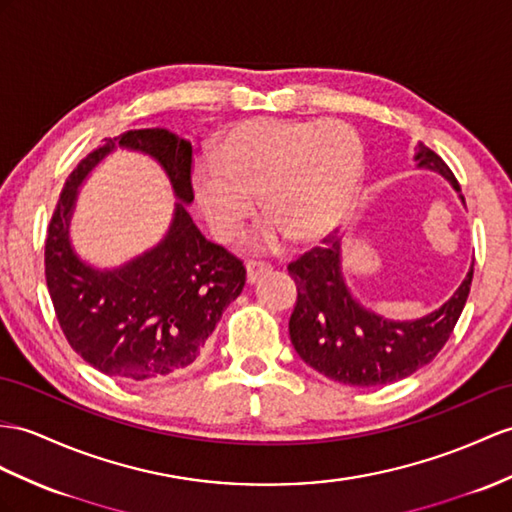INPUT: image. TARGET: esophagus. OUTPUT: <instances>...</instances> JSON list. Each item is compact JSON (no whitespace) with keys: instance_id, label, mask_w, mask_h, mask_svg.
I'll return each instance as SVG.
<instances>
[{"instance_id":"34e87169","label":"esophagus","mask_w":512,"mask_h":512,"mask_svg":"<svg viewBox=\"0 0 512 512\" xmlns=\"http://www.w3.org/2000/svg\"><path fill=\"white\" fill-rule=\"evenodd\" d=\"M247 282L254 284L263 273L271 271V265L265 263V260H247Z\"/></svg>"}]
</instances>
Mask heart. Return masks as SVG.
Returning a JSON list of instances; mask_svg holds the SVG:
<instances>
[{
    "label": "heart",
    "mask_w": 512,
    "mask_h": 512,
    "mask_svg": "<svg viewBox=\"0 0 512 512\" xmlns=\"http://www.w3.org/2000/svg\"><path fill=\"white\" fill-rule=\"evenodd\" d=\"M363 173L365 147L350 123L258 117L221 136L193 191L223 243L243 234L260 195L269 243L313 245L350 215Z\"/></svg>",
    "instance_id": "heart-1"
}]
</instances>
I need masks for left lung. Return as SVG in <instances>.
Here are the masks:
<instances>
[{
    "label": "left lung",
    "mask_w": 512,
    "mask_h": 512,
    "mask_svg": "<svg viewBox=\"0 0 512 512\" xmlns=\"http://www.w3.org/2000/svg\"><path fill=\"white\" fill-rule=\"evenodd\" d=\"M415 160L419 167L443 173L460 191L452 169L428 145H417ZM286 269L297 286L289 321L295 352L326 378L350 386H384L432 363L454 332L473 280L471 269L450 302L428 317L389 321L369 313L347 289L334 232Z\"/></svg>",
    "instance_id": "obj_1"
}]
</instances>
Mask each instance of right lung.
Masks as SVG:
<instances>
[{
	"label": "right lung",
	"instance_id": "1",
	"mask_svg": "<svg viewBox=\"0 0 512 512\" xmlns=\"http://www.w3.org/2000/svg\"><path fill=\"white\" fill-rule=\"evenodd\" d=\"M117 145L154 156L182 202L193 199L191 143L160 128L104 139L62 186L47 223L45 280L71 350L110 378L141 382L193 363L223 308L241 295L245 267L226 247L206 241L182 204L152 252L115 271L86 267L69 245V215L78 184Z\"/></svg>",
	"mask_w": 512,
	"mask_h": 512
}]
</instances>
